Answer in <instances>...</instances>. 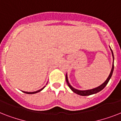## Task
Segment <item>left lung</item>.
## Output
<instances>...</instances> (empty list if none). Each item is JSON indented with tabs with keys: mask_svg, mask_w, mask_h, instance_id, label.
Listing matches in <instances>:
<instances>
[{
	"mask_svg": "<svg viewBox=\"0 0 121 121\" xmlns=\"http://www.w3.org/2000/svg\"><path fill=\"white\" fill-rule=\"evenodd\" d=\"M111 52H112V56H113V60H114V54H113V52H112V50L111 49ZM114 61H113V65H112V69H111V72L110 73V75L108 77V78H107V80L105 81V82H104L101 85H100L97 88H93V89H91V90H77V89H75V88H74L73 87H72L70 84L68 82V77H67V75H66V83H67V84H68V86L70 87V88L71 90L73 91V92H75V94H78V95H82V96H86V95H92V94H96V93H97V92H100V91H101L102 89L104 88L107 84L109 82V80L111 79V77H112V73H113V71H114Z\"/></svg>",
	"mask_w": 121,
	"mask_h": 121,
	"instance_id": "8db88e82",
	"label": "left lung"
}]
</instances>
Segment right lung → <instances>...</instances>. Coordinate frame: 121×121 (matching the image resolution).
<instances>
[{
  "label": "right lung",
  "mask_w": 121,
  "mask_h": 121,
  "mask_svg": "<svg viewBox=\"0 0 121 121\" xmlns=\"http://www.w3.org/2000/svg\"><path fill=\"white\" fill-rule=\"evenodd\" d=\"M45 86H44L43 88H42L41 89H40V90H38V91H36V92H24V91H22L23 92H24V93H26V94H36V93H38V92H40V91H41L44 88Z\"/></svg>",
  "instance_id": "1"
}]
</instances>
